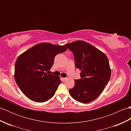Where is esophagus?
I'll list each match as a JSON object with an SVG mask.
<instances>
[{"label": "esophagus", "mask_w": 131, "mask_h": 131, "mask_svg": "<svg viewBox=\"0 0 131 131\" xmlns=\"http://www.w3.org/2000/svg\"><path fill=\"white\" fill-rule=\"evenodd\" d=\"M61 79H62V80H63V81H64V80H65L66 79V78H61Z\"/></svg>", "instance_id": "1"}]
</instances>
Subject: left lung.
<instances>
[{
  "mask_svg": "<svg viewBox=\"0 0 131 131\" xmlns=\"http://www.w3.org/2000/svg\"><path fill=\"white\" fill-rule=\"evenodd\" d=\"M65 46L73 52L75 68L81 70L80 79L74 80L75 86L69 93L76 101L88 103L102 93L111 76L107 57L99 49L85 41L77 40Z\"/></svg>",
  "mask_w": 131,
  "mask_h": 131,
  "instance_id": "8db88e82",
  "label": "left lung"
}]
</instances>
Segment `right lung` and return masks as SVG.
Here are the masks:
<instances>
[{"mask_svg": "<svg viewBox=\"0 0 131 131\" xmlns=\"http://www.w3.org/2000/svg\"><path fill=\"white\" fill-rule=\"evenodd\" d=\"M66 51L63 46L42 43L19 56L15 65V79L27 98L44 102L54 96L61 81L59 77L48 71L53 66L56 56Z\"/></svg>", "mask_w": 131, "mask_h": 131, "instance_id": "add662e5", "label": "right lung"}]
</instances>
